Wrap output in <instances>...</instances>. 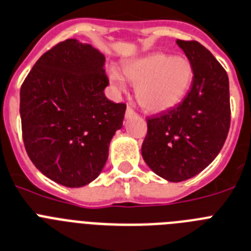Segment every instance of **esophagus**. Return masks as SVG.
Wrapping results in <instances>:
<instances>
[{
	"instance_id": "1",
	"label": "esophagus",
	"mask_w": 251,
	"mask_h": 251,
	"mask_svg": "<svg viewBox=\"0 0 251 251\" xmlns=\"http://www.w3.org/2000/svg\"><path fill=\"white\" fill-rule=\"evenodd\" d=\"M136 115H138V113L135 112V111L132 110L131 107L126 108V113H125L126 119H132V117H135V116H136Z\"/></svg>"
}]
</instances>
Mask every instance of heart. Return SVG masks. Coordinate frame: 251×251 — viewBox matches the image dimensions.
I'll use <instances>...</instances> for the list:
<instances>
[{"instance_id":"1","label":"heart","mask_w":251,"mask_h":251,"mask_svg":"<svg viewBox=\"0 0 251 251\" xmlns=\"http://www.w3.org/2000/svg\"><path fill=\"white\" fill-rule=\"evenodd\" d=\"M123 71L135 83L139 104L149 112H163L177 106L193 83L191 62L183 56L165 53H151L126 60ZM123 75L116 67L108 68V79L117 91H124L126 87Z\"/></svg>"}]
</instances>
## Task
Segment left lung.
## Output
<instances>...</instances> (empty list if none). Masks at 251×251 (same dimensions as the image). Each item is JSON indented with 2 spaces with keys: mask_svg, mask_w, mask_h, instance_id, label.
Listing matches in <instances>:
<instances>
[{
  "mask_svg": "<svg viewBox=\"0 0 251 251\" xmlns=\"http://www.w3.org/2000/svg\"><path fill=\"white\" fill-rule=\"evenodd\" d=\"M193 68V83L182 103L147 120L144 162L168 182L197 176L221 151L230 128L228 77L197 41L177 40Z\"/></svg>",
  "mask_w": 251,
  "mask_h": 251,
  "instance_id": "8db88e82",
  "label": "left lung"
}]
</instances>
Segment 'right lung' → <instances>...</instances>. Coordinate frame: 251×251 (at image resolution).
<instances>
[{"mask_svg":"<svg viewBox=\"0 0 251 251\" xmlns=\"http://www.w3.org/2000/svg\"><path fill=\"white\" fill-rule=\"evenodd\" d=\"M104 55L77 39L59 43L35 63L20 89L25 149L49 179L78 188L108 159L126 106L106 99Z\"/></svg>","mask_w":251,"mask_h":251,"instance_id":"obj_1","label":"right lung"}]
</instances>
